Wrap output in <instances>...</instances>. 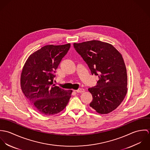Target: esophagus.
I'll use <instances>...</instances> for the list:
<instances>
[{
    "label": "esophagus",
    "instance_id": "obj_1",
    "mask_svg": "<svg viewBox=\"0 0 150 150\" xmlns=\"http://www.w3.org/2000/svg\"><path fill=\"white\" fill-rule=\"evenodd\" d=\"M76 91L77 93H83V92H84L85 91V89L84 88H80V89L76 90Z\"/></svg>",
    "mask_w": 150,
    "mask_h": 150
}]
</instances>
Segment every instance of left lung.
Masks as SVG:
<instances>
[{"label":"left lung","mask_w":150,"mask_h":150,"mask_svg":"<svg viewBox=\"0 0 150 150\" xmlns=\"http://www.w3.org/2000/svg\"><path fill=\"white\" fill-rule=\"evenodd\" d=\"M74 47L91 70L98 76L97 86L88 88L92 95L90 107L101 114L120 106L128 92V78L121 54L111 44L99 40L74 43Z\"/></svg>","instance_id":"left-lung-1"}]
</instances>
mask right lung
<instances>
[{
  "instance_id": "right-lung-1",
  "label": "right lung",
  "mask_w": 150,
  "mask_h": 150,
  "mask_svg": "<svg viewBox=\"0 0 150 150\" xmlns=\"http://www.w3.org/2000/svg\"><path fill=\"white\" fill-rule=\"evenodd\" d=\"M70 47L69 43L43 46L30 55L23 67L20 79L22 91L32 106L44 115L59 113L71 97L72 90L53 84L54 73Z\"/></svg>"
}]
</instances>
